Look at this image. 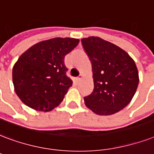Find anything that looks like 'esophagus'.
Instances as JSON below:
<instances>
[{
	"mask_svg": "<svg viewBox=\"0 0 154 154\" xmlns=\"http://www.w3.org/2000/svg\"><path fill=\"white\" fill-rule=\"evenodd\" d=\"M82 74H80L79 76L77 77H76V82H79L80 81H81V79H82Z\"/></svg>",
	"mask_w": 154,
	"mask_h": 154,
	"instance_id": "obj_1",
	"label": "esophagus"
}]
</instances>
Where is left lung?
<instances>
[{
	"instance_id": "8db88e82",
	"label": "left lung",
	"mask_w": 154,
	"mask_h": 154,
	"mask_svg": "<svg viewBox=\"0 0 154 154\" xmlns=\"http://www.w3.org/2000/svg\"><path fill=\"white\" fill-rule=\"evenodd\" d=\"M92 64L94 90L84 97L85 106L97 115L109 116L124 109L139 83L134 60L118 46L98 37L82 38Z\"/></svg>"
}]
</instances>
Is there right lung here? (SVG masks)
<instances>
[{
	"label": "right lung",
	"instance_id": "right-lung-1",
	"mask_svg": "<svg viewBox=\"0 0 154 154\" xmlns=\"http://www.w3.org/2000/svg\"><path fill=\"white\" fill-rule=\"evenodd\" d=\"M78 43L77 38H51L20 56L13 69V82L22 103L42 111H51L61 103L72 84L66 75L64 56Z\"/></svg>",
	"mask_w": 154,
	"mask_h": 154
}]
</instances>
